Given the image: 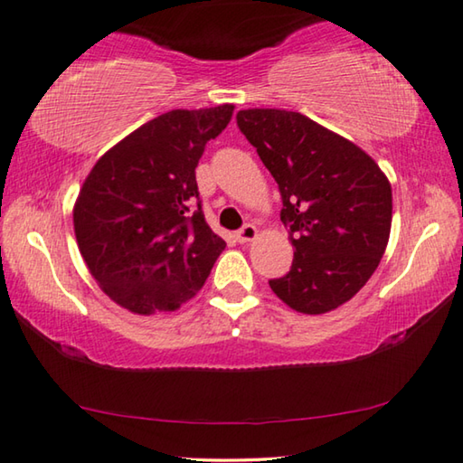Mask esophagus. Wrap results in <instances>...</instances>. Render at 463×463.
I'll return each instance as SVG.
<instances>
[{"label":"esophagus","mask_w":463,"mask_h":463,"mask_svg":"<svg viewBox=\"0 0 463 463\" xmlns=\"http://www.w3.org/2000/svg\"><path fill=\"white\" fill-rule=\"evenodd\" d=\"M256 236H259V230H256L254 225L248 223L236 233V240L240 241V244H246V241H252Z\"/></svg>","instance_id":"esophagus-1"}]
</instances>
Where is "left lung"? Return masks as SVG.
Masks as SVG:
<instances>
[{
    "mask_svg": "<svg viewBox=\"0 0 463 463\" xmlns=\"http://www.w3.org/2000/svg\"><path fill=\"white\" fill-rule=\"evenodd\" d=\"M238 126L281 192L294 262L269 286L304 315H325L358 294L385 254L393 196L358 145L298 111L241 109Z\"/></svg>",
    "mask_w": 463,
    "mask_h": 463,
    "instance_id": "1",
    "label": "left lung"
}]
</instances>
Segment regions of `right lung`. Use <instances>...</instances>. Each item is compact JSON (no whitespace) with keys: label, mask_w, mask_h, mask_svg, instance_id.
Instances as JSON below:
<instances>
[{"label":"right lung","mask_w":463,"mask_h":463,"mask_svg":"<svg viewBox=\"0 0 463 463\" xmlns=\"http://www.w3.org/2000/svg\"><path fill=\"white\" fill-rule=\"evenodd\" d=\"M233 105L174 109L142 124L95 163L78 192L74 233L99 288L134 315L177 310L225 250L204 222L196 165Z\"/></svg>","instance_id":"add662e5"}]
</instances>
